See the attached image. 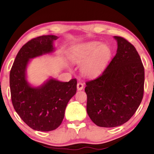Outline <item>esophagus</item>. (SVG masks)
Returning a JSON list of instances; mask_svg holds the SVG:
<instances>
[{"instance_id":"1","label":"esophagus","mask_w":154,"mask_h":154,"mask_svg":"<svg viewBox=\"0 0 154 154\" xmlns=\"http://www.w3.org/2000/svg\"><path fill=\"white\" fill-rule=\"evenodd\" d=\"M83 86H84V85H83V83H81V82H79V83H77V89H78V90H83Z\"/></svg>"}]
</instances>
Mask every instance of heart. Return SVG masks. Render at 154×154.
<instances>
[{
  "mask_svg": "<svg viewBox=\"0 0 154 154\" xmlns=\"http://www.w3.org/2000/svg\"><path fill=\"white\" fill-rule=\"evenodd\" d=\"M111 50L106 44L92 41L73 48L70 54L71 60L83 64V71L88 75H94L102 70L110 58Z\"/></svg>",
  "mask_w": 154,
  "mask_h": 154,
  "instance_id": "1",
  "label": "heart"
}]
</instances>
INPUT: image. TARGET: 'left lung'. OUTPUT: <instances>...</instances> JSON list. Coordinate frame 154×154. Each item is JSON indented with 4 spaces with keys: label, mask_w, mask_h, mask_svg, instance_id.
<instances>
[{
    "label": "left lung",
    "mask_w": 154,
    "mask_h": 154,
    "mask_svg": "<svg viewBox=\"0 0 154 154\" xmlns=\"http://www.w3.org/2000/svg\"><path fill=\"white\" fill-rule=\"evenodd\" d=\"M118 49L102 74L86 81L87 113L97 126L113 128L129 121L144 95V68L134 45L114 36Z\"/></svg>",
    "instance_id": "obj_1"
}]
</instances>
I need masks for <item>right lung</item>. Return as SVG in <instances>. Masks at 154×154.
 <instances>
[{
    "label": "right lung",
    "mask_w": 154,
    "mask_h": 154,
    "mask_svg": "<svg viewBox=\"0 0 154 154\" xmlns=\"http://www.w3.org/2000/svg\"><path fill=\"white\" fill-rule=\"evenodd\" d=\"M53 35L30 40L17 54L10 73L11 100L22 121L38 131L54 130L61 125L70 99L76 92L77 81L60 82L50 79L43 85L32 88L27 83L26 69L29 59L53 51Z\"/></svg>",
    "instance_id": "right-lung-1"
}]
</instances>
